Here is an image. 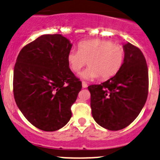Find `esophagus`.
I'll return each instance as SVG.
<instances>
[{
    "label": "esophagus",
    "instance_id": "esophagus-1",
    "mask_svg": "<svg viewBox=\"0 0 160 160\" xmlns=\"http://www.w3.org/2000/svg\"><path fill=\"white\" fill-rule=\"evenodd\" d=\"M82 88H87V87H88V85H87V83L85 82H82Z\"/></svg>",
    "mask_w": 160,
    "mask_h": 160
}]
</instances>
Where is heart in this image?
I'll list each match as a JSON object with an SVG mask.
<instances>
[{
    "label": "heart",
    "instance_id": "heart-1",
    "mask_svg": "<svg viewBox=\"0 0 160 160\" xmlns=\"http://www.w3.org/2000/svg\"><path fill=\"white\" fill-rule=\"evenodd\" d=\"M124 59V50L119 44L108 40L92 39L81 42L78 51H69L67 61L71 70L78 72L88 62V68L80 73L84 79H94L100 76L108 79L118 72Z\"/></svg>",
    "mask_w": 160,
    "mask_h": 160
}]
</instances>
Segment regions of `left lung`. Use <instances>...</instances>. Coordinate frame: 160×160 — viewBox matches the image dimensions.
<instances>
[{"mask_svg": "<svg viewBox=\"0 0 160 160\" xmlns=\"http://www.w3.org/2000/svg\"><path fill=\"white\" fill-rule=\"evenodd\" d=\"M124 60L118 72L100 85L88 87L92 117L105 129L117 131L131 124L142 109L148 95L149 75L142 52L123 44Z\"/></svg>", "mask_w": 160, "mask_h": 160, "instance_id": "8db88e82", "label": "left lung"}]
</instances>
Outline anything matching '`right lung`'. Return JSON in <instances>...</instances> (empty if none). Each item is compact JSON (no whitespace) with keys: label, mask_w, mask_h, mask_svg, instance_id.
Segmentation results:
<instances>
[{"label":"right lung","mask_w":160,"mask_h":160,"mask_svg":"<svg viewBox=\"0 0 160 160\" xmlns=\"http://www.w3.org/2000/svg\"><path fill=\"white\" fill-rule=\"evenodd\" d=\"M72 44L62 34H44L24 46L14 69V96L24 116L38 129L53 132L72 117L82 82L69 68Z\"/></svg>","instance_id":"1"}]
</instances>
